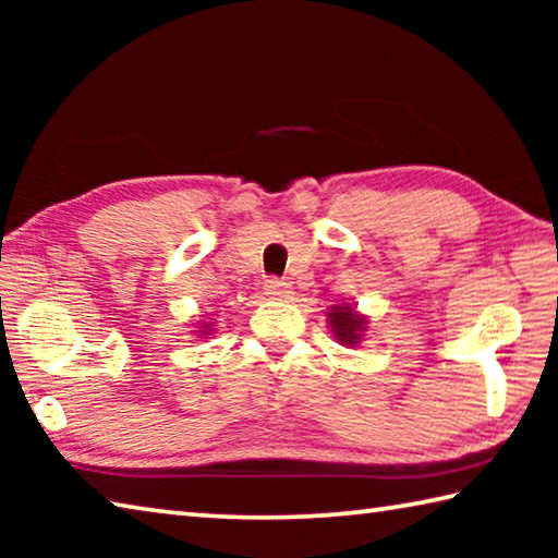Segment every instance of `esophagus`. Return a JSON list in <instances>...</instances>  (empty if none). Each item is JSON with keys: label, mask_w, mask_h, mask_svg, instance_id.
Here are the masks:
<instances>
[{"label": "esophagus", "mask_w": 558, "mask_h": 558, "mask_svg": "<svg viewBox=\"0 0 558 558\" xmlns=\"http://www.w3.org/2000/svg\"><path fill=\"white\" fill-rule=\"evenodd\" d=\"M266 295H270V298H290V286L286 280H280V278H268L266 280Z\"/></svg>", "instance_id": "esophagus-1"}]
</instances>
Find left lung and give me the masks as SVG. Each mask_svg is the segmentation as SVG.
<instances>
[{
    "mask_svg": "<svg viewBox=\"0 0 558 558\" xmlns=\"http://www.w3.org/2000/svg\"><path fill=\"white\" fill-rule=\"evenodd\" d=\"M329 325H332V335L342 344H356L362 337L364 319L359 317L352 307H332L329 313Z\"/></svg>",
    "mask_w": 558,
    "mask_h": 558,
    "instance_id": "1",
    "label": "left lung"
}]
</instances>
